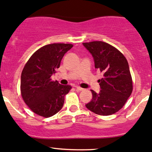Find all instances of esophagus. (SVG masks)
Instances as JSON below:
<instances>
[{
  "label": "esophagus",
  "instance_id": "obj_1",
  "mask_svg": "<svg viewBox=\"0 0 152 152\" xmlns=\"http://www.w3.org/2000/svg\"><path fill=\"white\" fill-rule=\"evenodd\" d=\"M75 88L77 89L78 91H83V90H84V89L81 88V87H79V86H75Z\"/></svg>",
  "mask_w": 152,
  "mask_h": 152
}]
</instances>
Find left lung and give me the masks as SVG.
I'll use <instances>...</instances> for the list:
<instances>
[{
  "label": "left lung",
  "mask_w": 152,
  "mask_h": 152,
  "mask_svg": "<svg viewBox=\"0 0 152 152\" xmlns=\"http://www.w3.org/2000/svg\"><path fill=\"white\" fill-rule=\"evenodd\" d=\"M83 45L93 57L95 68L103 73L98 80L100 92L91 89L92 98L86 107L99 115L114 114L122 108L132 93L128 63L117 49L103 41L83 43Z\"/></svg>",
  "instance_id": "left-lung-1"
}]
</instances>
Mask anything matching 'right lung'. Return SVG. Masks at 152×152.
Segmentation results:
<instances>
[{
	"mask_svg": "<svg viewBox=\"0 0 152 152\" xmlns=\"http://www.w3.org/2000/svg\"><path fill=\"white\" fill-rule=\"evenodd\" d=\"M73 47L70 44H52L40 48L25 64L21 75V94L35 114L49 117L61 110L65 96L71 89L52 81L64 55Z\"/></svg>",
	"mask_w": 152,
	"mask_h": 152,
	"instance_id": "obj_1",
	"label": "right lung"
}]
</instances>
